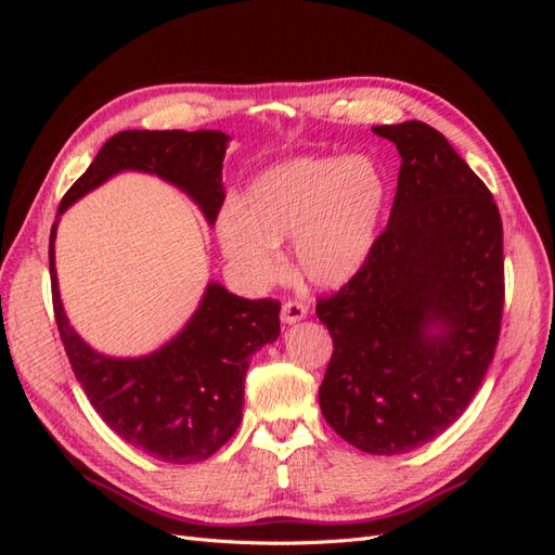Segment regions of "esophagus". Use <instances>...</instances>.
Segmentation results:
<instances>
[{
    "mask_svg": "<svg viewBox=\"0 0 555 555\" xmlns=\"http://www.w3.org/2000/svg\"><path fill=\"white\" fill-rule=\"evenodd\" d=\"M306 317H308V308L304 304H298V300H289V304L282 306V322L287 326L300 322V319Z\"/></svg>",
    "mask_w": 555,
    "mask_h": 555,
    "instance_id": "34e87169",
    "label": "esophagus"
}]
</instances>
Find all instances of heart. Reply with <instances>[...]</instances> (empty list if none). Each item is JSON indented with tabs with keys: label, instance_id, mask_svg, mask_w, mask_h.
<instances>
[{
	"label": "heart",
	"instance_id": "heart-1",
	"mask_svg": "<svg viewBox=\"0 0 555 555\" xmlns=\"http://www.w3.org/2000/svg\"><path fill=\"white\" fill-rule=\"evenodd\" d=\"M386 206L389 178L377 159L296 157L247 184L243 206L222 210L217 238L251 287L280 275V245L294 241L298 275L317 289H338L371 259Z\"/></svg>",
	"mask_w": 555,
	"mask_h": 555
}]
</instances>
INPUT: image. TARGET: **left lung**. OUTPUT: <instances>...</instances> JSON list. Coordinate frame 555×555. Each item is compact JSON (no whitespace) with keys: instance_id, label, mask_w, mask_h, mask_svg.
<instances>
[{"instance_id":"8db88e82","label":"left lung","mask_w":555,"mask_h":555,"mask_svg":"<svg viewBox=\"0 0 555 555\" xmlns=\"http://www.w3.org/2000/svg\"><path fill=\"white\" fill-rule=\"evenodd\" d=\"M400 155L386 231L317 317L333 338L319 408L343 440L396 456L465 412L495 354L505 263L489 188L438 129L373 127Z\"/></svg>"}]
</instances>
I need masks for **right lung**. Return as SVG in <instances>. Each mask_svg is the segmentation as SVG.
Returning <instances> with one entry per match:
<instances>
[{
  "label": "right lung",
  "instance_id": "add662e5",
  "mask_svg": "<svg viewBox=\"0 0 555 555\" xmlns=\"http://www.w3.org/2000/svg\"><path fill=\"white\" fill-rule=\"evenodd\" d=\"M229 141L217 129L115 133L64 194L50 229L53 308L74 375L115 435L164 463L206 461L236 433L249 361L278 340L280 304L241 298L210 280L188 324L159 349L141 357L104 354L80 338L64 312L55 268L57 227L76 201L127 171L173 184L212 227L227 194L222 162Z\"/></svg>",
  "mask_w": 555,
  "mask_h": 555
}]
</instances>
